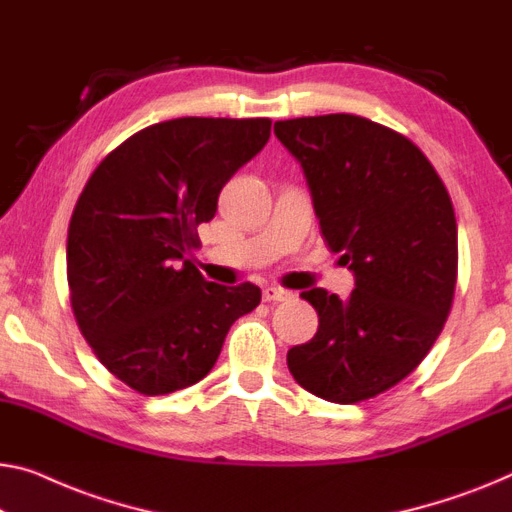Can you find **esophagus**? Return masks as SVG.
Instances as JSON below:
<instances>
[{
  "instance_id": "34e87169",
  "label": "esophagus",
  "mask_w": 512,
  "mask_h": 512,
  "mask_svg": "<svg viewBox=\"0 0 512 512\" xmlns=\"http://www.w3.org/2000/svg\"><path fill=\"white\" fill-rule=\"evenodd\" d=\"M262 296H264V301L278 303V301H289V299H292V292H289V289L276 287V285H269V287H264Z\"/></svg>"
}]
</instances>
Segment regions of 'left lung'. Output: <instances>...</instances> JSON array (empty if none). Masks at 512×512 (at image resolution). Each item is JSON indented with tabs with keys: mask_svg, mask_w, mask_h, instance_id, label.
<instances>
[{
	"mask_svg": "<svg viewBox=\"0 0 512 512\" xmlns=\"http://www.w3.org/2000/svg\"><path fill=\"white\" fill-rule=\"evenodd\" d=\"M273 133L301 163L324 239L354 273L345 301L322 287L301 294L319 329L289 349L287 368L317 398H375L416 370L451 312V197L414 142L370 119L299 117Z\"/></svg>",
	"mask_w": 512,
	"mask_h": 512,
	"instance_id": "1",
	"label": "left lung"
}]
</instances>
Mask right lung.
<instances>
[{
	"mask_svg": "<svg viewBox=\"0 0 512 512\" xmlns=\"http://www.w3.org/2000/svg\"><path fill=\"white\" fill-rule=\"evenodd\" d=\"M269 135L271 119L163 121L105 156L78 197L66 241L73 315L98 361L137 393L207 377L230 326L262 301L250 282L204 280L188 255L220 190Z\"/></svg>",
	"mask_w": 512,
	"mask_h": 512,
	"instance_id": "add662e5",
	"label": "right lung"
}]
</instances>
